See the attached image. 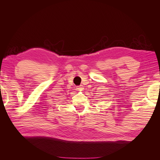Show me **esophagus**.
<instances>
[{"instance_id": "1", "label": "esophagus", "mask_w": 160, "mask_h": 160, "mask_svg": "<svg viewBox=\"0 0 160 160\" xmlns=\"http://www.w3.org/2000/svg\"><path fill=\"white\" fill-rule=\"evenodd\" d=\"M77 89H83V87H82V85H80V86H78V87H77Z\"/></svg>"}]
</instances>
